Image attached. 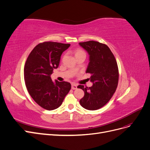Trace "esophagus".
<instances>
[{"label": "esophagus", "mask_w": 150, "mask_h": 150, "mask_svg": "<svg viewBox=\"0 0 150 150\" xmlns=\"http://www.w3.org/2000/svg\"><path fill=\"white\" fill-rule=\"evenodd\" d=\"M71 88H72V89H73V90L76 89H77V85L75 84H72V86H71Z\"/></svg>", "instance_id": "esophagus-1"}]
</instances>
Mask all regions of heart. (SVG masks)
<instances>
[{
    "label": "heart",
    "instance_id": "b5f03b06",
    "mask_svg": "<svg viewBox=\"0 0 150 150\" xmlns=\"http://www.w3.org/2000/svg\"><path fill=\"white\" fill-rule=\"evenodd\" d=\"M81 53H84V52L82 50H78V51H76V52L75 53V56L78 55V54H81Z\"/></svg>",
    "mask_w": 150,
    "mask_h": 150
}]
</instances>
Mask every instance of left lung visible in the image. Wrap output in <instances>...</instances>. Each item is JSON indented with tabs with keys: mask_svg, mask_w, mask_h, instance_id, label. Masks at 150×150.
I'll return each mask as SVG.
<instances>
[{
	"mask_svg": "<svg viewBox=\"0 0 150 150\" xmlns=\"http://www.w3.org/2000/svg\"><path fill=\"white\" fill-rule=\"evenodd\" d=\"M79 46L89 54V64L86 72L91 74V87L79 85L84 92L80 99L81 106L88 110H96L110 100L116 91L119 73L113 54L106 44L94 40L79 42Z\"/></svg>",
	"mask_w": 150,
	"mask_h": 150,
	"instance_id": "8db88e82",
	"label": "left lung"
}]
</instances>
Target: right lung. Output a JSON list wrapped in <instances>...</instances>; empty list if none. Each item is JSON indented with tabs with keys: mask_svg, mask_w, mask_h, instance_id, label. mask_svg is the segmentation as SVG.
Masks as SVG:
<instances>
[{
	"mask_svg": "<svg viewBox=\"0 0 150 150\" xmlns=\"http://www.w3.org/2000/svg\"><path fill=\"white\" fill-rule=\"evenodd\" d=\"M69 44L45 42L30 53L24 67L25 86L30 96L40 106L51 111L59 107L69 92L71 85L63 81L53 82L51 76L59 64L62 52Z\"/></svg>",
	"mask_w": 150,
	"mask_h": 150,
	"instance_id": "add662e5",
	"label": "right lung"
}]
</instances>
